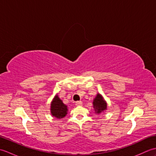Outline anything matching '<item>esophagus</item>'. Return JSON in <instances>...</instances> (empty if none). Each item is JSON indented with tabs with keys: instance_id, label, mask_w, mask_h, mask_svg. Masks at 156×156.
<instances>
[{
	"instance_id": "esophagus-1",
	"label": "esophagus",
	"mask_w": 156,
	"mask_h": 156,
	"mask_svg": "<svg viewBox=\"0 0 156 156\" xmlns=\"http://www.w3.org/2000/svg\"><path fill=\"white\" fill-rule=\"evenodd\" d=\"M82 105V101H77L76 102V105L77 106H81Z\"/></svg>"
}]
</instances>
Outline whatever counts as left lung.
Returning <instances> with one entry per match:
<instances>
[{
    "label": "left lung",
    "instance_id": "left-lung-1",
    "mask_svg": "<svg viewBox=\"0 0 156 156\" xmlns=\"http://www.w3.org/2000/svg\"><path fill=\"white\" fill-rule=\"evenodd\" d=\"M93 108H94L95 113L100 114L106 110L107 108V102L104 100L103 97L99 93L97 94L93 101Z\"/></svg>",
    "mask_w": 156,
    "mask_h": 156
}]
</instances>
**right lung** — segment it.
<instances>
[{
	"label": "right lung",
	"instance_id": "add662e5",
	"mask_svg": "<svg viewBox=\"0 0 156 156\" xmlns=\"http://www.w3.org/2000/svg\"><path fill=\"white\" fill-rule=\"evenodd\" d=\"M67 106L63 103L62 101L57 95L53 99L51 103V113L53 117H55L57 119H62L67 115L68 112Z\"/></svg>",
	"mask_w": 156,
	"mask_h": 156
}]
</instances>
